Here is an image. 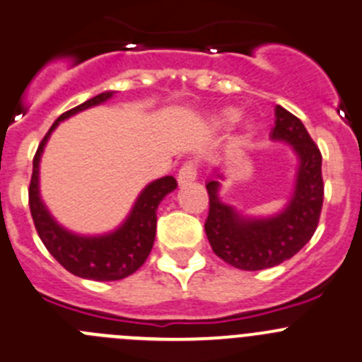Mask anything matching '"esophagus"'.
Returning <instances> with one entry per match:
<instances>
[{"label":"esophagus","mask_w":362,"mask_h":362,"mask_svg":"<svg viewBox=\"0 0 362 362\" xmlns=\"http://www.w3.org/2000/svg\"><path fill=\"white\" fill-rule=\"evenodd\" d=\"M198 177V168L194 162H185L184 165L180 168V171H178V184L180 185H187L191 184V182L197 180Z\"/></svg>","instance_id":"1"}]
</instances>
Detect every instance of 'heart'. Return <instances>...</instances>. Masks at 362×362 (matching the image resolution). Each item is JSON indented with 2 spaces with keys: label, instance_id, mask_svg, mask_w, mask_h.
Returning <instances> with one entry per match:
<instances>
[{
  "label": "heart",
  "instance_id": "b5f03b06",
  "mask_svg": "<svg viewBox=\"0 0 362 362\" xmlns=\"http://www.w3.org/2000/svg\"><path fill=\"white\" fill-rule=\"evenodd\" d=\"M235 117L234 110H225L223 114H219V121H232Z\"/></svg>",
  "mask_w": 362,
  "mask_h": 362
}]
</instances>
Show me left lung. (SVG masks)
<instances>
[{
	"label": "left lung",
	"mask_w": 362,
	"mask_h": 362,
	"mask_svg": "<svg viewBox=\"0 0 362 362\" xmlns=\"http://www.w3.org/2000/svg\"><path fill=\"white\" fill-rule=\"evenodd\" d=\"M272 141L291 146L296 173L291 198L272 216H246L221 202L219 189L225 175L214 170L207 182L209 216L205 234L218 257L245 272L273 268L291 259L313 238L323 205L322 153L302 121L280 105L275 107Z\"/></svg>",
	"instance_id": "8db88e82"
}]
</instances>
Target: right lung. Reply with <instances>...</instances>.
I'll list each match as a JSON object with an SVG mask.
<instances>
[{
	"label": "right lung",
	"instance_id": "right-lung-1",
	"mask_svg": "<svg viewBox=\"0 0 362 362\" xmlns=\"http://www.w3.org/2000/svg\"><path fill=\"white\" fill-rule=\"evenodd\" d=\"M112 96L114 90H105L90 100L83 101L78 107L64 112L52 124L33 157V173L28 191L30 212H32L33 223H35L37 234L44 246L48 248V252L73 275L89 280H100V282L121 280L137 272L144 264L155 241L158 205L170 192L177 189V180L170 175L148 184L139 192L135 204L132 205L127 219L119 227L107 234H76L73 230H67L53 218L49 209L42 202L39 189L40 157H42L49 135L62 121L69 119L71 116L82 112V110L105 103Z\"/></svg>",
	"mask_w": 362,
	"mask_h": 362
}]
</instances>
